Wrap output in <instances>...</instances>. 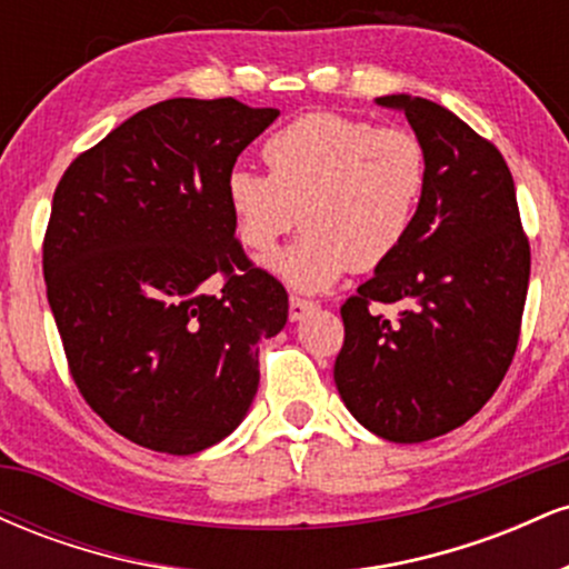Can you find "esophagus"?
<instances>
[{
    "label": "esophagus",
    "instance_id": "obj_1",
    "mask_svg": "<svg viewBox=\"0 0 569 569\" xmlns=\"http://www.w3.org/2000/svg\"><path fill=\"white\" fill-rule=\"evenodd\" d=\"M310 310H316V302H312V299L293 297V293H291V299H289V318H291V321H302V318Z\"/></svg>",
    "mask_w": 569,
    "mask_h": 569
}]
</instances>
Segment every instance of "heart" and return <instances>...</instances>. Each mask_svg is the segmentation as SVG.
Returning a JSON list of instances; mask_svg holds the SVG:
<instances>
[{
    "mask_svg": "<svg viewBox=\"0 0 569 569\" xmlns=\"http://www.w3.org/2000/svg\"><path fill=\"white\" fill-rule=\"evenodd\" d=\"M267 176L234 168L227 208L238 240L267 253L302 221V234L270 257L299 291H323L350 270H375L415 230L428 189L426 143L407 128L310 112L264 141Z\"/></svg>",
    "mask_w": 569,
    "mask_h": 569,
    "instance_id": "1",
    "label": "heart"
}]
</instances>
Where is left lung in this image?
Wrapping results in <instances>:
<instances>
[{
  "label": "left lung",
  "mask_w": 569,
  "mask_h": 569,
  "mask_svg": "<svg viewBox=\"0 0 569 569\" xmlns=\"http://www.w3.org/2000/svg\"><path fill=\"white\" fill-rule=\"evenodd\" d=\"M377 103L407 114L426 143L428 189L407 243L339 310L345 345L335 382L363 428L417 443L471 420L506 377L530 243L495 143L428 98L398 93ZM371 303H398L399 318Z\"/></svg>",
  "instance_id": "8db88e82"
}]
</instances>
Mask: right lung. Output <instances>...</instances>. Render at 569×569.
Segmentation results:
<instances>
[{
  "label": "right lung",
  "mask_w": 569,
  "mask_h": 569,
  "mask_svg": "<svg viewBox=\"0 0 569 569\" xmlns=\"http://www.w3.org/2000/svg\"><path fill=\"white\" fill-rule=\"evenodd\" d=\"M278 114L168 98L58 181L42 246L50 310L82 398L139 447L202 452L257 396V345L286 326L289 293L234 238L227 176ZM213 274L219 295L201 289Z\"/></svg>",
  "instance_id": "right-lung-1"
}]
</instances>
